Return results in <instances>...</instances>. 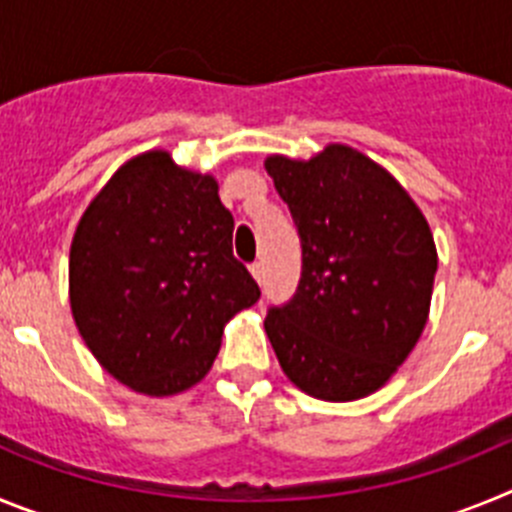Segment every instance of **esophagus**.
Masks as SVG:
<instances>
[{"instance_id":"obj_1","label":"esophagus","mask_w":512,"mask_h":512,"mask_svg":"<svg viewBox=\"0 0 512 512\" xmlns=\"http://www.w3.org/2000/svg\"><path fill=\"white\" fill-rule=\"evenodd\" d=\"M251 274H253V279L261 284V279H264V264H261V261L251 264Z\"/></svg>"}]
</instances>
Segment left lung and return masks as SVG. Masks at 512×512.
<instances>
[{
    "mask_svg": "<svg viewBox=\"0 0 512 512\" xmlns=\"http://www.w3.org/2000/svg\"><path fill=\"white\" fill-rule=\"evenodd\" d=\"M266 171L295 217L302 277L264 320L289 382L351 402L390 382L431 310L438 253L420 207L387 169L343 143Z\"/></svg>",
    "mask_w": 512,
    "mask_h": 512,
    "instance_id": "8db88e82",
    "label": "left lung"
}]
</instances>
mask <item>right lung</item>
<instances>
[{"instance_id":"right-lung-1","label":"right lung","mask_w":512,"mask_h":512,"mask_svg":"<svg viewBox=\"0 0 512 512\" xmlns=\"http://www.w3.org/2000/svg\"><path fill=\"white\" fill-rule=\"evenodd\" d=\"M259 297L233 256L215 176L176 166L164 148L125 161L76 225L74 323L104 372L140 395L205 379L225 323Z\"/></svg>"}]
</instances>
